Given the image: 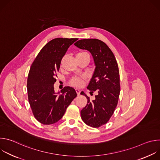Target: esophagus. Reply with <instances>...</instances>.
<instances>
[{
  "mask_svg": "<svg viewBox=\"0 0 160 160\" xmlns=\"http://www.w3.org/2000/svg\"><path fill=\"white\" fill-rule=\"evenodd\" d=\"M75 90H76V92H77V93L78 96V95H80V92H81V90H80V89H78V88H76V89H75Z\"/></svg>",
  "mask_w": 160,
  "mask_h": 160,
  "instance_id": "1",
  "label": "esophagus"
}]
</instances>
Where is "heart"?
I'll use <instances>...</instances> for the list:
<instances>
[{
    "instance_id": "b5f03b06",
    "label": "heart",
    "mask_w": 160,
    "mask_h": 160,
    "mask_svg": "<svg viewBox=\"0 0 160 160\" xmlns=\"http://www.w3.org/2000/svg\"><path fill=\"white\" fill-rule=\"evenodd\" d=\"M85 52H80L78 54H77L76 56L79 55V54H84ZM62 62H63V59H62L61 62V66H62ZM70 83L74 86L76 87H80L82 85V78L80 77H74L73 78L71 81H70Z\"/></svg>"
}]
</instances>
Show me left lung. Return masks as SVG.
Segmentation results:
<instances>
[{
    "label": "left lung",
    "instance_id": "8db88e82",
    "mask_svg": "<svg viewBox=\"0 0 160 160\" xmlns=\"http://www.w3.org/2000/svg\"><path fill=\"white\" fill-rule=\"evenodd\" d=\"M75 45L89 51L94 59L96 68L87 88L92 93L96 91L98 94L94 100L90 101L81 92L87 99V104L80 113L85 124L98 128L109 120L118 104L120 92L118 63L109 47L100 40L82 39Z\"/></svg>",
    "mask_w": 160,
    "mask_h": 160
}]
</instances>
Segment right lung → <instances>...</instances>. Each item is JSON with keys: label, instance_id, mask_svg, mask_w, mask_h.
Returning <instances> with one entry per match:
<instances>
[{"label": "right lung", "instance_id": "add662e5", "mask_svg": "<svg viewBox=\"0 0 160 160\" xmlns=\"http://www.w3.org/2000/svg\"><path fill=\"white\" fill-rule=\"evenodd\" d=\"M77 40L56 38L49 41L31 66L27 79L28 101L33 116L43 125L53 124L61 120L77 96L72 87H64L58 93L55 92L54 87L61 59Z\"/></svg>", "mask_w": 160, "mask_h": 160}]
</instances>
